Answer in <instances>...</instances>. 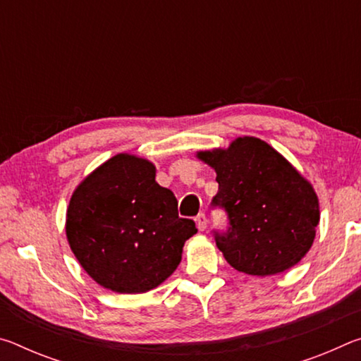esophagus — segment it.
Listing matches in <instances>:
<instances>
[{
	"label": "esophagus",
	"instance_id": "esophagus-1",
	"mask_svg": "<svg viewBox=\"0 0 361 361\" xmlns=\"http://www.w3.org/2000/svg\"><path fill=\"white\" fill-rule=\"evenodd\" d=\"M207 216L204 215V213H200V215H197V218H195V224H197V229L199 231H205L207 229Z\"/></svg>",
	"mask_w": 361,
	"mask_h": 361
}]
</instances>
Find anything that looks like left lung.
Wrapping results in <instances>:
<instances>
[{
	"label": "left lung",
	"instance_id": "8db88e82",
	"mask_svg": "<svg viewBox=\"0 0 361 361\" xmlns=\"http://www.w3.org/2000/svg\"><path fill=\"white\" fill-rule=\"evenodd\" d=\"M216 172L213 205L223 207L229 229L216 247L235 271L276 276L301 261L312 247L320 207L315 189L262 140L239 137L228 148L197 151Z\"/></svg>",
	"mask_w": 361,
	"mask_h": 361
}]
</instances>
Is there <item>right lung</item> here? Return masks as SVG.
<instances>
[{"instance_id": "1", "label": "right lung", "mask_w": 361, "mask_h": 361, "mask_svg": "<svg viewBox=\"0 0 361 361\" xmlns=\"http://www.w3.org/2000/svg\"><path fill=\"white\" fill-rule=\"evenodd\" d=\"M66 239L103 288L146 293L172 276L197 229L178 216L173 192L148 159L121 152L79 183L66 210Z\"/></svg>"}]
</instances>
